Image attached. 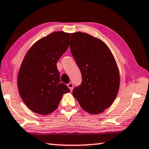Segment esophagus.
Returning a JSON list of instances; mask_svg holds the SVG:
<instances>
[{
  "instance_id": "esophagus-1",
  "label": "esophagus",
  "mask_w": 149,
  "mask_h": 149,
  "mask_svg": "<svg viewBox=\"0 0 149 149\" xmlns=\"http://www.w3.org/2000/svg\"><path fill=\"white\" fill-rule=\"evenodd\" d=\"M68 87L69 88L70 91H72V89H73V83H72V82H69V83L68 84Z\"/></svg>"
}]
</instances>
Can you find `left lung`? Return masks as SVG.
<instances>
[{
	"mask_svg": "<svg viewBox=\"0 0 149 149\" xmlns=\"http://www.w3.org/2000/svg\"><path fill=\"white\" fill-rule=\"evenodd\" d=\"M70 49L82 75L81 84L72 95L88 113H101L112 104L119 91V73L113 56L102 40L82 32L71 33Z\"/></svg>",
	"mask_w": 149,
	"mask_h": 149,
	"instance_id": "1",
	"label": "left lung"
}]
</instances>
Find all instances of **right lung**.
Masks as SVG:
<instances>
[{"label": "right lung", "mask_w": 149, "mask_h": 149, "mask_svg": "<svg viewBox=\"0 0 149 149\" xmlns=\"http://www.w3.org/2000/svg\"><path fill=\"white\" fill-rule=\"evenodd\" d=\"M70 33L57 31L34 43L24 57L18 76L21 98L31 111L47 115L55 111L63 95L70 92L60 80L57 61L68 49Z\"/></svg>", "instance_id": "1"}]
</instances>
